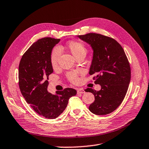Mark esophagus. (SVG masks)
I'll return each mask as SVG.
<instances>
[{
  "label": "esophagus",
  "mask_w": 149,
  "mask_h": 149,
  "mask_svg": "<svg viewBox=\"0 0 149 149\" xmlns=\"http://www.w3.org/2000/svg\"><path fill=\"white\" fill-rule=\"evenodd\" d=\"M85 93V91L82 88L77 89V94H82V93Z\"/></svg>",
  "instance_id": "esophagus-1"
}]
</instances>
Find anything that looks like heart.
I'll list each match as a JSON object with an SVG mask.
<instances>
[{
  "mask_svg": "<svg viewBox=\"0 0 149 149\" xmlns=\"http://www.w3.org/2000/svg\"><path fill=\"white\" fill-rule=\"evenodd\" d=\"M67 48L71 52V53L74 55L75 58L80 56L81 54L86 55L87 53V49L85 46L82 42L79 41H71L67 44ZM61 53V49L59 47L56 46L53 48L51 54V63L53 67L55 68L57 67L58 63V60ZM67 77L69 81L73 83H76L78 81L77 75L73 72H70L67 74Z\"/></svg>",
  "mask_w": 149,
  "mask_h": 149,
  "instance_id": "b5f03b06",
  "label": "heart"
}]
</instances>
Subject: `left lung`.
<instances>
[{"label": "left lung", "mask_w": 149, "mask_h": 149, "mask_svg": "<svg viewBox=\"0 0 149 149\" xmlns=\"http://www.w3.org/2000/svg\"><path fill=\"white\" fill-rule=\"evenodd\" d=\"M91 46L93 60L89 74L95 75L100 91L85 89L95 96L89 109L96 115H107L114 111L125 97L131 79V68L122 46L117 41L99 33H89L78 36Z\"/></svg>", "instance_id": "1"}]
</instances>
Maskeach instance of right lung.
<instances>
[{
  "label": "right lung",
  "mask_w": 149,
  "mask_h": 149,
  "mask_svg": "<svg viewBox=\"0 0 149 149\" xmlns=\"http://www.w3.org/2000/svg\"><path fill=\"white\" fill-rule=\"evenodd\" d=\"M60 40L51 37L39 39L24 53L19 65L21 93L37 113L47 119L58 117L66 109L69 98L77 94L69 88L55 95L47 91L48 77L53 72L51 54Z\"/></svg>",
  "instance_id": "add662e5"
}]
</instances>
